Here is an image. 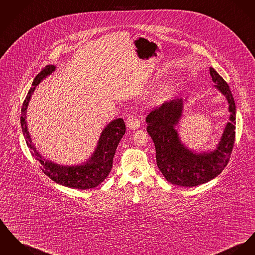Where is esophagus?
<instances>
[{"mask_svg": "<svg viewBox=\"0 0 255 255\" xmlns=\"http://www.w3.org/2000/svg\"><path fill=\"white\" fill-rule=\"evenodd\" d=\"M127 127L130 129H137L140 127V122L136 118L135 116L130 115L127 119Z\"/></svg>", "mask_w": 255, "mask_h": 255, "instance_id": "1", "label": "esophagus"}]
</instances>
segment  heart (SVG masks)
I'll list each match as a JSON object with an SVG mask.
<instances>
[{
  "instance_id": "obj_1",
  "label": "heart",
  "mask_w": 255,
  "mask_h": 255,
  "mask_svg": "<svg viewBox=\"0 0 255 255\" xmlns=\"http://www.w3.org/2000/svg\"><path fill=\"white\" fill-rule=\"evenodd\" d=\"M170 94H171V89H170V87L163 88V89L159 92V94L157 95V101L160 102V101L166 100V99L169 97Z\"/></svg>"
}]
</instances>
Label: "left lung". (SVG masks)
I'll use <instances>...</instances> for the list:
<instances>
[{"label":"left lung","mask_w":255,"mask_h":255,"mask_svg":"<svg viewBox=\"0 0 255 255\" xmlns=\"http://www.w3.org/2000/svg\"><path fill=\"white\" fill-rule=\"evenodd\" d=\"M210 74L215 87L225 96L230 112L221 141L215 151L195 153L182 143L175 127L182 117L184 101L172 100L155 108L146 118L147 131L153 139L158 169L173 185L196 187L220 175L227 165L235 142L236 105L228 84L213 68Z\"/></svg>","instance_id":"1"}]
</instances>
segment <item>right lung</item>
Segmentation results:
<instances>
[{
    "mask_svg": "<svg viewBox=\"0 0 255 255\" xmlns=\"http://www.w3.org/2000/svg\"><path fill=\"white\" fill-rule=\"evenodd\" d=\"M55 68L56 67L53 65L46 66L35 76L32 85L33 87L29 90L28 95L23 102L20 118L23 135L32 155L39 161L41 166L40 169L54 182L64 187L77 189H88L98 187L106 179L111 171L116 149L127 129L126 124L122 118L110 122L102 130L95 152L85 163L81 165H60L41 156V154L36 151L34 144L32 143L31 135L29 134L26 112L35 87L46 76L50 75Z\"/></svg>",
    "mask_w": 255,
    "mask_h": 255,
    "instance_id": "1",
    "label": "right lung"
}]
</instances>
